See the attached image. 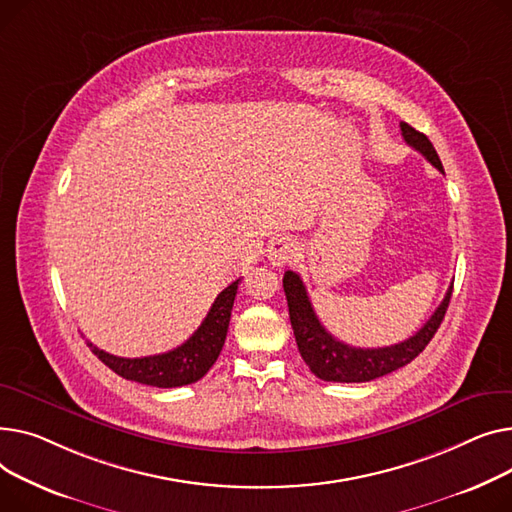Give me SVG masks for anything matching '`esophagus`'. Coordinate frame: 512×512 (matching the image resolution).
Here are the masks:
<instances>
[{"label": "esophagus", "mask_w": 512, "mask_h": 512, "mask_svg": "<svg viewBox=\"0 0 512 512\" xmlns=\"http://www.w3.org/2000/svg\"><path fill=\"white\" fill-rule=\"evenodd\" d=\"M297 250L299 248H297V242L293 237L279 235L273 239V242H270L266 254H268V260L273 262V266H287V264L295 262Z\"/></svg>", "instance_id": "34e87169"}]
</instances>
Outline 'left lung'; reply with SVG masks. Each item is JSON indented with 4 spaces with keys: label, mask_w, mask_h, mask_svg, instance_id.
Instances as JSON below:
<instances>
[{
    "label": "left lung",
    "mask_w": 512,
    "mask_h": 512,
    "mask_svg": "<svg viewBox=\"0 0 512 512\" xmlns=\"http://www.w3.org/2000/svg\"><path fill=\"white\" fill-rule=\"evenodd\" d=\"M401 134L411 148H415L417 153H422L440 173H444L436 148L432 146L426 134L417 132L405 122H401ZM283 289L287 295L289 320H291L297 349L302 353L304 362L308 364L312 374L326 382H370L374 378L386 376L413 362V359L426 349V345L436 335L440 322L444 320L450 295H453V285H450L442 299V304L436 308L430 320L407 341L390 345V347L362 349V347H351V345H345L343 341H337L320 324L310 304L306 285L302 279H299L297 273H293V270H287L285 273Z\"/></svg>",
    "instance_id": "left-lung-1"
}]
</instances>
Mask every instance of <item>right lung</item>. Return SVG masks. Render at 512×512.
Here are the masks:
<instances>
[{
	"mask_svg": "<svg viewBox=\"0 0 512 512\" xmlns=\"http://www.w3.org/2000/svg\"><path fill=\"white\" fill-rule=\"evenodd\" d=\"M239 281L242 279H235L217 295L215 304L210 306L196 333L184 345H179L167 353L148 357H117L99 349L90 341H86V345L107 368H111L117 376H122L126 380L157 388H175L192 384L213 368L225 345L231 308Z\"/></svg>",
	"mask_w": 512,
	"mask_h": 512,
	"instance_id": "add662e5",
	"label": "right lung"
}]
</instances>
